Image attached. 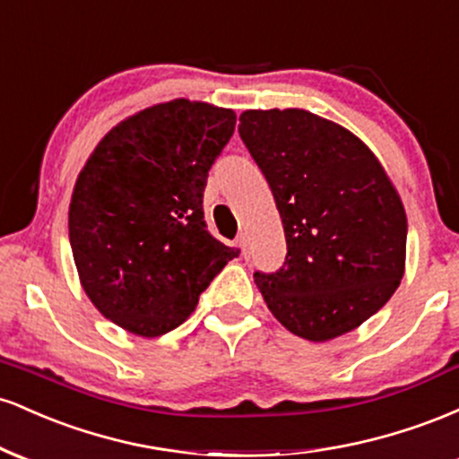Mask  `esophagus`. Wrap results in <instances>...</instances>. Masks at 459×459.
I'll list each match as a JSON object with an SVG mask.
<instances>
[{
  "label": "esophagus",
  "mask_w": 459,
  "mask_h": 459,
  "mask_svg": "<svg viewBox=\"0 0 459 459\" xmlns=\"http://www.w3.org/2000/svg\"><path fill=\"white\" fill-rule=\"evenodd\" d=\"M237 246H239L241 255L247 256V235L246 233H239V237H237Z\"/></svg>",
  "instance_id": "obj_1"
}]
</instances>
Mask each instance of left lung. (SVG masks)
<instances>
[{"label": "left lung", "mask_w": 459, "mask_h": 459, "mask_svg": "<svg viewBox=\"0 0 459 459\" xmlns=\"http://www.w3.org/2000/svg\"><path fill=\"white\" fill-rule=\"evenodd\" d=\"M239 135L287 239L281 270L255 273L267 308L313 343L356 330L405 272L408 220L391 177L358 135L308 109H246Z\"/></svg>", "instance_id": "1"}]
</instances>
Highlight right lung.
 Returning <instances> with one entry per match:
<instances>
[{
  "label": "right lung",
  "mask_w": 459,
  "mask_h": 459,
  "mask_svg": "<svg viewBox=\"0 0 459 459\" xmlns=\"http://www.w3.org/2000/svg\"><path fill=\"white\" fill-rule=\"evenodd\" d=\"M235 120L207 101L151 105L109 129L79 170L68 204L79 282L131 334L155 339L181 325L237 256L203 215L209 168Z\"/></svg>",
  "instance_id": "add662e5"
}]
</instances>
